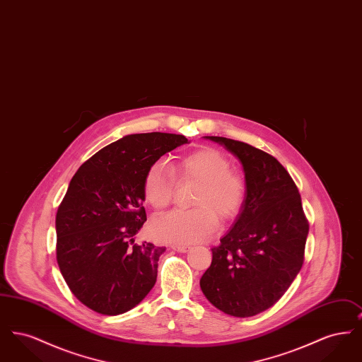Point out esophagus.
<instances>
[{
    "instance_id": "esophagus-1",
    "label": "esophagus",
    "mask_w": 362,
    "mask_h": 362,
    "mask_svg": "<svg viewBox=\"0 0 362 362\" xmlns=\"http://www.w3.org/2000/svg\"><path fill=\"white\" fill-rule=\"evenodd\" d=\"M173 248L175 251H177V252H187L189 247V245H176V244H173Z\"/></svg>"
}]
</instances>
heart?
Instances as JSON below:
<instances>
[{
    "instance_id": "b5f03b06",
    "label": "heart",
    "mask_w": 362,
    "mask_h": 362,
    "mask_svg": "<svg viewBox=\"0 0 362 362\" xmlns=\"http://www.w3.org/2000/svg\"><path fill=\"white\" fill-rule=\"evenodd\" d=\"M230 160L214 148L204 146L177 158L173 170L164 163L152 164L142 180L145 201L156 210L171 205L179 182L199 183L194 192L191 210H173L156 218L152 232L156 239L173 244L206 240L224 223L240 214L247 183L240 173L230 168Z\"/></svg>"
}]
</instances>
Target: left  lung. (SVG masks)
I'll list each match as a JSON object with an SVG mask.
<instances>
[{"label": "left lung", "mask_w": 362, "mask_h": 362, "mask_svg": "<svg viewBox=\"0 0 362 362\" xmlns=\"http://www.w3.org/2000/svg\"><path fill=\"white\" fill-rule=\"evenodd\" d=\"M209 138L240 160L247 197L233 228L211 248L199 284L216 308L248 317L274 305L292 285L310 224L292 176L274 156L236 139Z\"/></svg>", "instance_id": "8db88e82"}]
</instances>
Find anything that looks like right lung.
<instances>
[{
	"instance_id": "right-lung-1",
	"label": "right lung",
	"mask_w": 362,
	"mask_h": 362,
	"mask_svg": "<svg viewBox=\"0 0 362 362\" xmlns=\"http://www.w3.org/2000/svg\"><path fill=\"white\" fill-rule=\"evenodd\" d=\"M182 134L144 133L121 138L74 173L55 217L57 262L71 293L89 310L119 315L155 286L164 247L134 238L146 221L142 180Z\"/></svg>"
}]
</instances>
